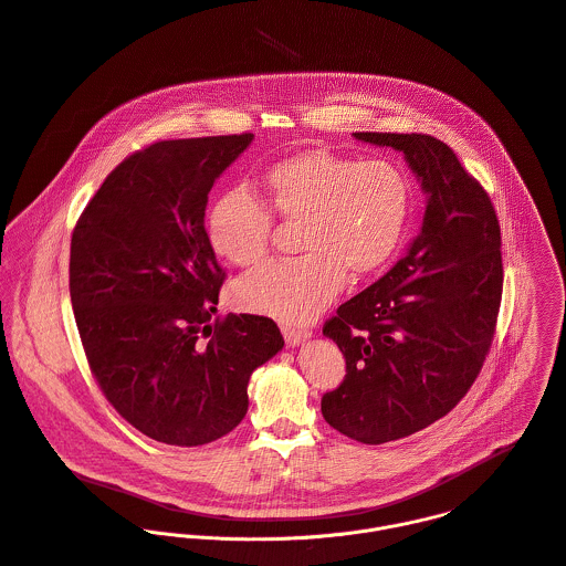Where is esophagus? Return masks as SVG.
Here are the masks:
<instances>
[{
	"mask_svg": "<svg viewBox=\"0 0 566 566\" xmlns=\"http://www.w3.org/2000/svg\"><path fill=\"white\" fill-rule=\"evenodd\" d=\"M282 333H284V339H286L289 346H295V344H300V342L311 337L308 328H295V326H284Z\"/></svg>",
	"mask_w": 566,
	"mask_h": 566,
	"instance_id": "esophagus-1",
	"label": "esophagus"
}]
</instances>
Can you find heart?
Here are the masks:
<instances>
[{
	"mask_svg": "<svg viewBox=\"0 0 566 566\" xmlns=\"http://www.w3.org/2000/svg\"><path fill=\"white\" fill-rule=\"evenodd\" d=\"M273 218L300 227L304 255L247 273L235 300L284 324H306L339 293L346 273L373 275L396 255L411 218V184L389 159L304 148L264 170L260 200L244 188L220 196L207 235L222 260L247 266L266 255Z\"/></svg>",
	"mask_w": 566,
	"mask_h": 566,
	"instance_id": "heart-1",
	"label": "heart"
}]
</instances>
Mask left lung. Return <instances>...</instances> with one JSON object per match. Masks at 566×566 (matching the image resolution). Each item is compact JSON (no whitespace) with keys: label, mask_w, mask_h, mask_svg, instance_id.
<instances>
[{"label":"left lung","mask_w":566,"mask_h":566,"mask_svg":"<svg viewBox=\"0 0 566 566\" xmlns=\"http://www.w3.org/2000/svg\"><path fill=\"white\" fill-rule=\"evenodd\" d=\"M402 150L427 193L407 255L324 322L346 375L322 416L361 444H385L444 418L489 355L502 300V238L484 186L451 146L422 133H355Z\"/></svg>","instance_id":"obj_1"}]
</instances>
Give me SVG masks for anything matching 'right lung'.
I'll return each instance as SVG.
<instances>
[{"mask_svg": "<svg viewBox=\"0 0 566 566\" xmlns=\"http://www.w3.org/2000/svg\"><path fill=\"white\" fill-rule=\"evenodd\" d=\"M253 135L161 139L117 164L71 238L69 289L93 378L144 436L200 447L249 409L284 339L264 315L216 317L227 273L205 229L213 181Z\"/></svg>", "mask_w": 566, "mask_h": 566, "instance_id": "add662e5", "label": "right lung"}]
</instances>
